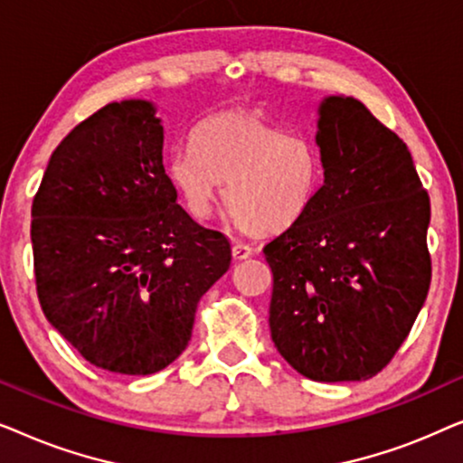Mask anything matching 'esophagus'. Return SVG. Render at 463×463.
Wrapping results in <instances>:
<instances>
[{
  "mask_svg": "<svg viewBox=\"0 0 463 463\" xmlns=\"http://www.w3.org/2000/svg\"><path fill=\"white\" fill-rule=\"evenodd\" d=\"M233 259L242 261V259H249L252 255V246L246 242H233Z\"/></svg>",
  "mask_w": 463,
  "mask_h": 463,
  "instance_id": "34e87169",
  "label": "esophagus"
}]
</instances>
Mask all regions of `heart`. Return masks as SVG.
Listing matches in <instances>:
<instances>
[{
    "mask_svg": "<svg viewBox=\"0 0 463 463\" xmlns=\"http://www.w3.org/2000/svg\"><path fill=\"white\" fill-rule=\"evenodd\" d=\"M166 175L189 213L206 219L225 183V202L244 230L276 233L314 204L322 181L318 151L250 111H223L195 126L192 145L166 157Z\"/></svg>",
    "mask_w": 463,
    "mask_h": 463,
    "instance_id": "1",
    "label": "heart"
}]
</instances>
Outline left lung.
Returning a JSON list of instances; mask_svg holds the SVG:
<instances>
[{
    "label": "left lung",
    "mask_w": 463,
    "mask_h": 463,
    "mask_svg": "<svg viewBox=\"0 0 463 463\" xmlns=\"http://www.w3.org/2000/svg\"><path fill=\"white\" fill-rule=\"evenodd\" d=\"M325 183L265 244L271 341L314 382H364L394 358L428 297L430 198L407 145L360 100L318 105Z\"/></svg>",
    "instance_id": "8db88e82"
}]
</instances>
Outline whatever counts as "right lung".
Listing matches in <instances>:
<instances>
[{
  "label": "right lung",
  "mask_w": 463,
  "mask_h": 463,
  "mask_svg": "<svg viewBox=\"0 0 463 463\" xmlns=\"http://www.w3.org/2000/svg\"><path fill=\"white\" fill-rule=\"evenodd\" d=\"M156 105L109 103L50 157L31 206L37 297L99 369L151 375L181 356L230 240L176 204Z\"/></svg>",
  "instance_id": "1"
}]
</instances>
